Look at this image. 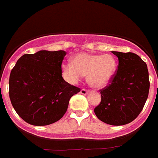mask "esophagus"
<instances>
[{
    "instance_id": "1",
    "label": "esophagus",
    "mask_w": 158,
    "mask_h": 158,
    "mask_svg": "<svg viewBox=\"0 0 158 158\" xmlns=\"http://www.w3.org/2000/svg\"><path fill=\"white\" fill-rule=\"evenodd\" d=\"M88 92H89V91H88V90H86V89H82L81 91H80V93H81L82 95H87Z\"/></svg>"
}]
</instances>
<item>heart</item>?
Listing matches in <instances>:
<instances>
[{
	"instance_id": "obj_1",
	"label": "heart",
	"mask_w": 158,
	"mask_h": 158,
	"mask_svg": "<svg viewBox=\"0 0 158 158\" xmlns=\"http://www.w3.org/2000/svg\"><path fill=\"white\" fill-rule=\"evenodd\" d=\"M117 63L111 54H94L80 53L72 62H65L62 66L63 76L68 83L75 84L87 75L91 87L100 88L111 81L116 71Z\"/></svg>"
}]
</instances>
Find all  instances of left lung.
<instances>
[{
  "mask_svg": "<svg viewBox=\"0 0 158 158\" xmlns=\"http://www.w3.org/2000/svg\"><path fill=\"white\" fill-rule=\"evenodd\" d=\"M118 58L112 82L100 90L101 102L94 109L99 120L111 125L134 120L144 108L149 91L146 63L134 53L112 51Z\"/></svg>",
  "mask_w": 158,
  "mask_h": 158,
  "instance_id": "obj_1",
  "label": "left lung"
}]
</instances>
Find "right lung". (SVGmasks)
Here are the masks:
<instances>
[{
  "label": "right lung",
  "instance_id": "obj_1",
  "mask_svg": "<svg viewBox=\"0 0 158 158\" xmlns=\"http://www.w3.org/2000/svg\"><path fill=\"white\" fill-rule=\"evenodd\" d=\"M64 50L26 54L12 69L9 82L11 104L28 124L43 126L63 117L71 96L80 88L62 76Z\"/></svg>",
  "mask_w": 158,
  "mask_h": 158
}]
</instances>
